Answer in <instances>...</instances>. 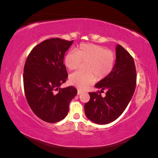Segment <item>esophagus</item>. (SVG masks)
Returning a JSON list of instances; mask_svg holds the SVG:
<instances>
[{"mask_svg": "<svg viewBox=\"0 0 158 158\" xmlns=\"http://www.w3.org/2000/svg\"><path fill=\"white\" fill-rule=\"evenodd\" d=\"M82 92H84V91L81 90V89H78V95H80V94H82Z\"/></svg>", "mask_w": 158, "mask_h": 158, "instance_id": "esophagus-1", "label": "esophagus"}]
</instances>
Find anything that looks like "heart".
<instances>
[{"instance_id": "1", "label": "heart", "mask_w": 158, "mask_h": 158, "mask_svg": "<svg viewBox=\"0 0 158 158\" xmlns=\"http://www.w3.org/2000/svg\"><path fill=\"white\" fill-rule=\"evenodd\" d=\"M85 70L83 73L77 71L70 74L71 84L81 89H85L95 82V76L103 79L113 70L115 63L114 52L103 46L92 44H82L74 51H70L64 56V63L69 70L78 69L81 63H85Z\"/></svg>"}]
</instances>
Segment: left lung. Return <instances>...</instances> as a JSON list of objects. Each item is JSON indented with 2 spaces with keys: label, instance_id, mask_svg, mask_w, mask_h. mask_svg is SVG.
Instances as JSON below:
<instances>
[{
  "label": "left lung",
  "instance_id": "8db88e82",
  "mask_svg": "<svg viewBox=\"0 0 158 158\" xmlns=\"http://www.w3.org/2000/svg\"><path fill=\"white\" fill-rule=\"evenodd\" d=\"M136 85V71L133 57L121 45L116 47V62L113 70L95 86L102 90L89 92L85 103L86 117L97 124L114 121L125 111L132 99ZM107 89L106 97L101 93Z\"/></svg>",
  "mask_w": 158,
  "mask_h": 158
}]
</instances>
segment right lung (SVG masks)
<instances>
[{"mask_svg":"<svg viewBox=\"0 0 158 158\" xmlns=\"http://www.w3.org/2000/svg\"><path fill=\"white\" fill-rule=\"evenodd\" d=\"M73 43L59 37L45 40L31 51L26 60L23 80L26 99L35 115L47 123L64 118L78 92L72 85L59 88L68 78L63 59Z\"/></svg>","mask_w":158,"mask_h":158,"instance_id":"right-lung-1","label":"right lung"}]
</instances>
